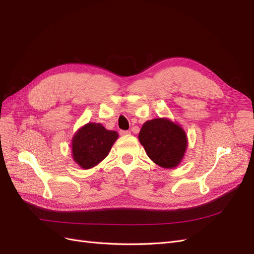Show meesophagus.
Instances as JSON below:
<instances>
[{"mask_svg":"<svg viewBox=\"0 0 254 254\" xmlns=\"http://www.w3.org/2000/svg\"><path fill=\"white\" fill-rule=\"evenodd\" d=\"M120 133L121 135H127V134H130V131L129 130H121Z\"/></svg>","mask_w":254,"mask_h":254,"instance_id":"esophagus-1","label":"esophagus"}]
</instances>
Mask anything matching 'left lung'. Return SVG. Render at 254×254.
Segmentation results:
<instances>
[{
  "label": "left lung",
  "mask_w": 254,
  "mask_h": 254,
  "mask_svg": "<svg viewBox=\"0 0 254 254\" xmlns=\"http://www.w3.org/2000/svg\"><path fill=\"white\" fill-rule=\"evenodd\" d=\"M139 141L152 162L163 168L178 166L188 147V135L183 128L166 118L145 122Z\"/></svg>",
  "instance_id": "8db88e82"
}]
</instances>
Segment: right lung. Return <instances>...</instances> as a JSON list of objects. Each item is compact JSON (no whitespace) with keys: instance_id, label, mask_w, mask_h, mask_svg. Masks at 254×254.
<instances>
[{"instance_id":"add662e5","label":"right lung","mask_w":254,"mask_h":254,"mask_svg":"<svg viewBox=\"0 0 254 254\" xmlns=\"http://www.w3.org/2000/svg\"><path fill=\"white\" fill-rule=\"evenodd\" d=\"M118 137L114 130H107L99 123H88L73 135V160L83 170H90L108 156Z\"/></svg>"}]
</instances>
